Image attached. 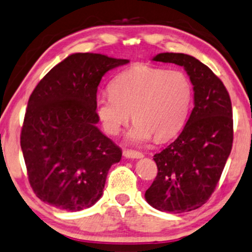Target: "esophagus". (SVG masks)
<instances>
[{"label":"esophagus","instance_id":"34e87169","mask_svg":"<svg viewBox=\"0 0 252 252\" xmlns=\"http://www.w3.org/2000/svg\"><path fill=\"white\" fill-rule=\"evenodd\" d=\"M123 154L124 157L127 158V159H141V158H144V154L140 153V152L131 150H125L123 152Z\"/></svg>","mask_w":252,"mask_h":252}]
</instances>
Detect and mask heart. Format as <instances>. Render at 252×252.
I'll return each instance as SVG.
<instances>
[{
	"label": "heart",
	"instance_id": "obj_1",
	"mask_svg": "<svg viewBox=\"0 0 252 252\" xmlns=\"http://www.w3.org/2000/svg\"><path fill=\"white\" fill-rule=\"evenodd\" d=\"M110 92L95 101L99 120L116 135L129 118L135 121L128 139L146 142L167 140L182 128L191 101V84L181 71L138 65L118 74Z\"/></svg>",
	"mask_w": 252,
	"mask_h": 252
}]
</instances>
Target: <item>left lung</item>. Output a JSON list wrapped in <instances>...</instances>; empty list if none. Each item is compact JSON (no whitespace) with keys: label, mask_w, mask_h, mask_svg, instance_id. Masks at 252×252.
Listing matches in <instances>:
<instances>
[{"label":"left lung","mask_w":252,"mask_h":252,"mask_svg":"<svg viewBox=\"0 0 252 252\" xmlns=\"http://www.w3.org/2000/svg\"><path fill=\"white\" fill-rule=\"evenodd\" d=\"M153 61L183 66L194 86V108L178 138L154 155L158 175L145 198L161 212H190L212 196L230 155L231 100L221 79L192 56L163 52Z\"/></svg>","instance_id":"obj_1"}]
</instances>
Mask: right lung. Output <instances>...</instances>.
<instances>
[{
	"label": "right lung",
	"mask_w": 252,
	"mask_h": 252,
	"mask_svg": "<svg viewBox=\"0 0 252 252\" xmlns=\"http://www.w3.org/2000/svg\"><path fill=\"white\" fill-rule=\"evenodd\" d=\"M128 62L72 54L31 93L21 148L31 188L45 203L79 212L101 197L108 170L123 152L97 127V90L107 71Z\"/></svg>",
	"instance_id": "right-lung-1"
}]
</instances>
